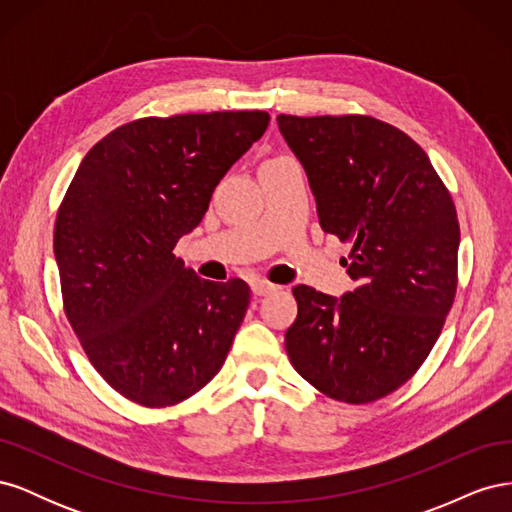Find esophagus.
<instances>
[{"instance_id":"esophagus-1","label":"esophagus","mask_w":512,"mask_h":512,"mask_svg":"<svg viewBox=\"0 0 512 512\" xmlns=\"http://www.w3.org/2000/svg\"><path fill=\"white\" fill-rule=\"evenodd\" d=\"M280 286H275L267 280H260V277H256V280H252V292L256 294V297H267V294L275 292Z\"/></svg>"}]
</instances>
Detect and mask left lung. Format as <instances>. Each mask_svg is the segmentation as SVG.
I'll list each match as a JSON object with an SVG mask.
<instances>
[{
  "label": "left lung",
  "instance_id": "obj_1",
  "mask_svg": "<svg viewBox=\"0 0 512 512\" xmlns=\"http://www.w3.org/2000/svg\"><path fill=\"white\" fill-rule=\"evenodd\" d=\"M303 164L324 232L350 243L344 297L299 284L292 367L346 404L397 391L438 342L457 292L459 222L427 153L367 115L277 117Z\"/></svg>",
  "mask_w": 512,
  "mask_h": 512
}]
</instances>
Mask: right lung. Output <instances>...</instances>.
<instances>
[{
	"label": "right lung",
	"mask_w": 512,
	"mask_h": 512,
	"mask_svg": "<svg viewBox=\"0 0 512 512\" xmlns=\"http://www.w3.org/2000/svg\"><path fill=\"white\" fill-rule=\"evenodd\" d=\"M269 119L130 121L89 149L61 200L53 250L66 316L98 374L138 406L179 404L226 361L250 286L203 280L173 250Z\"/></svg>",
	"instance_id": "1"
}]
</instances>
